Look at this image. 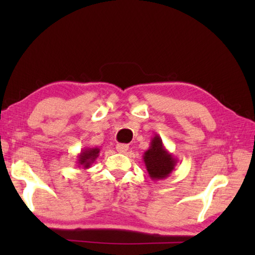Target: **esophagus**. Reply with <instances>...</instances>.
Wrapping results in <instances>:
<instances>
[{
    "mask_svg": "<svg viewBox=\"0 0 255 255\" xmlns=\"http://www.w3.org/2000/svg\"><path fill=\"white\" fill-rule=\"evenodd\" d=\"M128 148H129V146L127 144H118L117 146H116V149H117V152L122 153V154L126 153Z\"/></svg>",
    "mask_w": 255,
    "mask_h": 255,
    "instance_id": "esophagus-1",
    "label": "esophagus"
}]
</instances>
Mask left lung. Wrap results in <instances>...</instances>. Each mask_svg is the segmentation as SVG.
Returning a JSON list of instances; mask_svg holds the SVG:
<instances>
[{
  "instance_id": "left-lung-1",
  "label": "left lung",
  "mask_w": 255,
  "mask_h": 255,
  "mask_svg": "<svg viewBox=\"0 0 255 255\" xmlns=\"http://www.w3.org/2000/svg\"><path fill=\"white\" fill-rule=\"evenodd\" d=\"M143 159L149 178L154 181L170 176L178 163V159L173 156V154L164 147L158 135H155L150 139L149 148L144 152Z\"/></svg>"
}]
</instances>
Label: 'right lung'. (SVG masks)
Masks as SVG:
<instances>
[{"mask_svg": "<svg viewBox=\"0 0 255 255\" xmlns=\"http://www.w3.org/2000/svg\"><path fill=\"white\" fill-rule=\"evenodd\" d=\"M100 154V148L98 147H85L77 155V166L88 170L91 167L92 163L98 158Z\"/></svg>", "mask_w": 255, "mask_h": 255, "instance_id": "1", "label": "right lung"}]
</instances>
